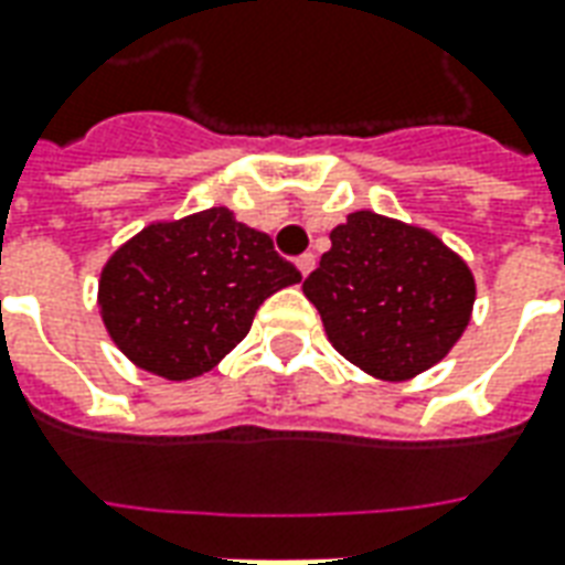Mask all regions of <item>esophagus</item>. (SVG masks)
<instances>
[{"label": "esophagus", "mask_w": 565, "mask_h": 565, "mask_svg": "<svg viewBox=\"0 0 565 565\" xmlns=\"http://www.w3.org/2000/svg\"><path fill=\"white\" fill-rule=\"evenodd\" d=\"M296 269H299V275H302V278H309V271L315 269V256L311 254L299 256V259H296Z\"/></svg>", "instance_id": "1"}]
</instances>
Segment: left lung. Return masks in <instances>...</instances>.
Here are the masks:
<instances>
[{
  "instance_id": "obj_1",
  "label": "left lung",
  "mask_w": 565,
  "mask_h": 565,
  "mask_svg": "<svg viewBox=\"0 0 565 565\" xmlns=\"http://www.w3.org/2000/svg\"><path fill=\"white\" fill-rule=\"evenodd\" d=\"M330 242L302 294L333 349L385 382L440 364L475 311L468 263L428 228L373 211L349 214Z\"/></svg>"
}]
</instances>
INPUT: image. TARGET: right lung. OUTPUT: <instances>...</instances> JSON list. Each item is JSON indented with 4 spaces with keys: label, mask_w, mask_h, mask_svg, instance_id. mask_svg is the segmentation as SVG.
I'll return each instance as SVG.
<instances>
[{
    "label": "right lung",
    "mask_w": 565,
    "mask_h": 565,
    "mask_svg": "<svg viewBox=\"0 0 565 565\" xmlns=\"http://www.w3.org/2000/svg\"><path fill=\"white\" fill-rule=\"evenodd\" d=\"M299 281L266 232L207 207L149 223L121 244L100 271L97 306L134 366L183 382L214 370L247 337L256 309Z\"/></svg>",
    "instance_id": "right-lung-1"
}]
</instances>
